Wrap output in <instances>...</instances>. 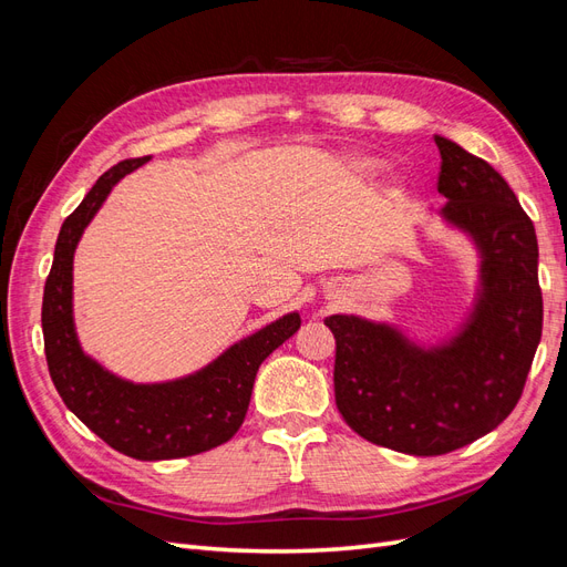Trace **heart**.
Returning <instances> with one entry per match:
<instances>
[{"label":"heart","mask_w":567,"mask_h":567,"mask_svg":"<svg viewBox=\"0 0 567 567\" xmlns=\"http://www.w3.org/2000/svg\"><path fill=\"white\" fill-rule=\"evenodd\" d=\"M348 167L352 169V173H357V175H371V173H375V167H379V163L371 161V158H350Z\"/></svg>","instance_id":"1"}]
</instances>
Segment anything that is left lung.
I'll return each mask as SVG.
<instances>
[{"label":"left lung","mask_w":567,"mask_h":567,"mask_svg":"<svg viewBox=\"0 0 567 567\" xmlns=\"http://www.w3.org/2000/svg\"><path fill=\"white\" fill-rule=\"evenodd\" d=\"M440 148L437 215L477 250L468 315L433 346L400 326L326 317L336 338V404L357 435L381 447L437 456L475 442L518 404L542 338L539 248L506 179L447 136Z\"/></svg>","instance_id":"left-lung-1"}]
</instances>
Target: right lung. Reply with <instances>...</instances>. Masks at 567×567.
<instances>
[{
  "instance_id": "right-lung-1",
  "label": "right lung",
  "mask_w": 567,
  "mask_h": 567,
  "mask_svg": "<svg viewBox=\"0 0 567 567\" xmlns=\"http://www.w3.org/2000/svg\"><path fill=\"white\" fill-rule=\"evenodd\" d=\"M148 161L146 156L113 165L65 217L44 284L42 333L49 375L65 406L120 454L165 461L208 452L236 435L257 369L300 329V315L288 312L234 342L203 369L163 383L120 379L82 350L73 317L75 248L113 186Z\"/></svg>"
}]
</instances>
